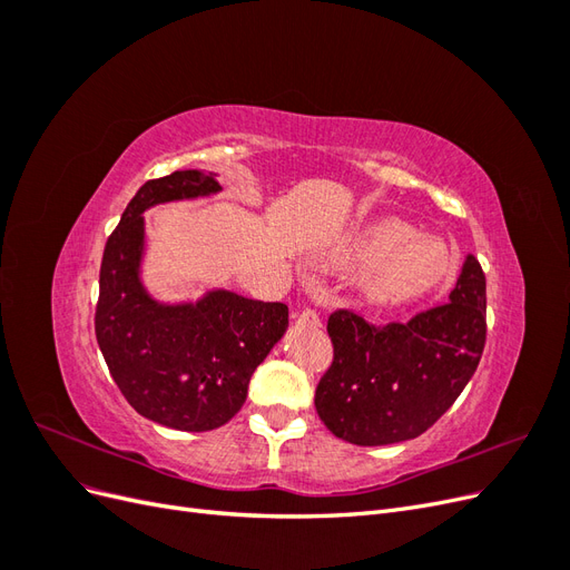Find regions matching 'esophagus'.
<instances>
[{
  "label": "esophagus",
  "mask_w": 570,
  "mask_h": 570,
  "mask_svg": "<svg viewBox=\"0 0 570 570\" xmlns=\"http://www.w3.org/2000/svg\"><path fill=\"white\" fill-rule=\"evenodd\" d=\"M299 323H304V325H318L321 316L314 312V308H304V312L299 314Z\"/></svg>",
  "instance_id": "34e87169"
}]
</instances>
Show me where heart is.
I'll use <instances>...</instances> for the list:
<instances>
[{
  "mask_svg": "<svg viewBox=\"0 0 570 570\" xmlns=\"http://www.w3.org/2000/svg\"><path fill=\"white\" fill-rule=\"evenodd\" d=\"M323 271H353L358 302L394 312L423 302L456 271L452 247L440 237L421 235L400 218H375L344 233L318 256Z\"/></svg>",
  "mask_w": 570,
  "mask_h": 570,
  "instance_id": "heart-1",
  "label": "heart"
}]
</instances>
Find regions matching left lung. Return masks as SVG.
<instances>
[{
    "label": "left lung",
    "instance_id": "8db88e82",
    "mask_svg": "<svg viewBox=\"0 0 570 570\" xmlns=\"http://www.w3.org/2000/svg\"><path fill=\"white\" fill-rule=\"evenodd\" d=\"M327 335L335 361L314 396L325 428L358 446L413 440L456 402L478 368L485 275L469 254L446 304L385 327L335 312Z\"/></svg>",
    "mask_w": 570,
    "mask_h": 570
}]
</instances>
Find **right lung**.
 Here are the masks:
<instances>
[{
  "instance_id": "obj_1",
  "label": "right lung",
  "mask_w": 570,
  "mask_h": 570,
  "mask_svg": "<svg viewBox=\"0 0 570 570\" xmlns=\"http://www.w3.org/2000/svg\"><path fill=\"white\" fill-rule=\"evenodd\" d=\"M212 170H176L145 183L107 239L95 316L109 373L140 416L185 433L226 425L247 400L256 366L287 331V304L226 287L197 299L161 302L142 278L145 212L157 204L214 197Z\"/></svg>"
}]
</instances>
